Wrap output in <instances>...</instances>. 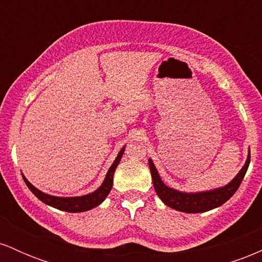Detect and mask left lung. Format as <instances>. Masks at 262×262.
<instances>
[{"label": "left lung", "mask_w": 262, "mask_h": 262, "mask_svg": "<svg viewBox=\"0 0 262 262\" xmlns=\"http://www.w3.org/2000/svg\"><path fill=\"white\" fill-rule=\"evenodd\" d=\"M249 164H250V149H249L244 166L229 183L222 186V187L207 189V191L185 192L179 191L176 188H171L165 185L160 175H159V171L156 169L154 162L151 159H149V167L156 194L167 207L183 213L208 212V210L217 208V207L227 202L239 188L240 183H242L246 171H248Z\"/></svg>", "instance_id": "1"}]
</instances>
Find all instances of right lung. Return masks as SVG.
<instances>
[{
    "label": "right lung",
    "mask_w": 262,
    "mask_h": 262,
    "mask_svg": "<svg viewBox=\"0 0 262 262\" xmlns=\"http://www.w3.org/2000/svg\"><path fill=\"white\" fill-rule=\"evenodd\" d=\"M125 145L119 150L118 155L114 159L113 164L111 165V167L108 169L106 177H104L103 182L101 183V186L96 191L91 192V193L83 194V196H76V197H59V196H52V194H48L45 192H41L40 189H38L35 186H33L28 180L26 179V176L23 175V180H25L26 185L28 186V188L31 189L35 197L39 198L41 202L48 204V206L54 207V208L65 210L69 213H79V212H86L95 207L100 206V204L106 200L108 194H110L111 189H112L113 185V175L114 171H116L117 166H118L119 161H121L123 154H124Z\"/></svg>",
    "instance_id": "obj_1"
}]
</instances>
